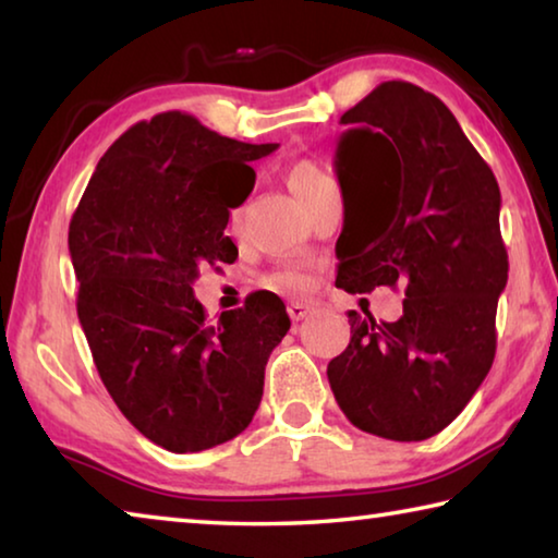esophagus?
Returning <instances> with one entry per match:
<instances>
[{"label":"esophagus","mask_w":558,"mask_h":558,"mask_svg":"<svg viewBox=\"0 0 558 558\" xmlns=\"http://www.w3.org/2000/svg\"><path fill=\"white\" fill-rule=\"evenodd\" d=\"M310 305H305V302H300V300H292L290 305H288V315H290V319L292 323H300V319H305L307 315H310Z\"/></svg>","instance_id":"esophagus-1"}]
</instances>
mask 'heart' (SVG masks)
I'll return each instance as SVG.
<instances>
[{
  "instance_id": "b5f03b06",
  "label": "heart",
  "mask_w": 558,
  "mask_h": 558,
  "mask_svg": "<svg viewBox=\"0 0 558 558\" xmlns=\"http://www.w3.org/2000/svg\"><path fill=\"white\" fill-rule=\"evenodd\" d=\"M286 184H288L290 192L295 194V199L302 206L313 204L315 199H319V196L327 194V192H335L332 179L327 177L323 167L310 162V159H300V162H292L286 169ZM268 282L278 290H302V288H307L305 272H300L295 268H282L278 272H272Z\"/></svg>"
}]
</instances>
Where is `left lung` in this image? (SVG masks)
<instances>
[{
    "label": "left lung",
    "mask_w": 558,
    "mask_h": 558,
    "mask_svg": "<svg viewBox=\"0 0 558 558\" xmlns=\"http://www.w3.org/2000/svg\"><path fill=\"white\" fill-rule=\"evenodd\" d=\"M339 122L337 288L403 286L405 300L396 323L349 310L352 339L327 379L359 430L426 440L458 418L493 366L509 270L502 196L446 102L413 83H381Z\"/></svg>",
    "instance_id": "obj_1"
}]
</instances>
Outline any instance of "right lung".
Wrapping results in <instances>:
<instances>
[{
  "mask_svg": "<svg viewBox=\"0 0 558 558\" xmlns=\"http://www.w3.org/2000/svg\"><path fill=\"white\" fill-rule=\"evenodd\" d=\"M248 145L186 112H159L110 145L69 226L78 319L122 415L172 452L239 436L258 411L272 349L290 317L263 290L206 319L192 282L204 263L239 256L229 209L256 184Z\"/></svg>",
  "mask_w": 558,
  "mask_h": 558,
  "instance_id": "right-lung-1",
  "label": "right lung"
}]
</instances>
